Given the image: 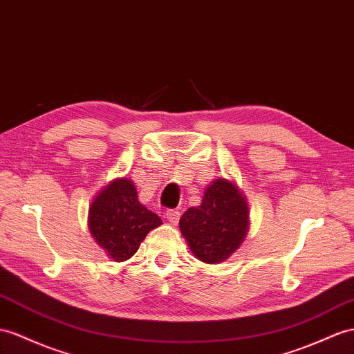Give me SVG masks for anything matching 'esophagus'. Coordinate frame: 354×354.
Listing matches in <instances>:
<instances>
[{
	"mask_svg": "<svg viewBox=\"0 0 354 354\" xmlns=\"http://www.w3.org/2000/svg\"><path fill=\"white\" fill-rule=\"evenodd\" d=\"M179 211H176V209H169V211H166V218H167V221L171 224V225H176L178 224V221H179Z\"/></svg>",
	"mask_w": 354,
	"mask_h": 354,
	"instance_id": "1",
	"label": "esophagus"
}]
</instances>
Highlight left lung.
I'll return each instance as SVG.
<instances>
[{
	"mask_svg": "<svg viewBox=\"0 0 354 354\" xmlns=\"http://www.w3.org/2000/svg\"><path fill=\"white\" fill-rule=\"evenodd\" d=\"M248 203L236 184L216 179L205 189L203 201L180 216L179 229L193 254L203 263L227 260L247 236Z\"/></svg>",
	"mask_w": 354,
	"mask_h": 354,
	"instance_id": "8db88e82",
	"label": "left lung"
}]
</instances>
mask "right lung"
<instances>
[{
    "label": "right lung",
    "instance_id": "right-lung-1",
    "mask_svg": "<svg viewBox=\"0 0 354 354\" xmlns=\"http://www.w3.org/2000/svg\"><path fill=\"white\" fill-rule=\"evenodd\" d=\"M161 218L138 201L131 179L118 178L100 192L89 206L88 227L113 261L129 260Z\"/></svg>",
    "mask_w": 354,
    "mask_h": 354
}]
</instances>
